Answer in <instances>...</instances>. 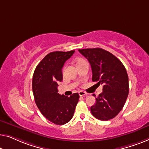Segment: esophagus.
<instances>
[{
  "instance_id": "obj_1",
  "label": "esophagus",
  "mask_w": 149,
  "mask_h": 149,
  "mask_svg": "<svg viewBox=\"0 0 149 149\" xmlns=\"http://www.w3.org/2000/svg\"><path fill=\"white\" fill-rule=\"evenodd\" d=\"M78 93H79V95L80 96L87 95V93H85V92H84V91H79Z\"/></svg>"
}]
</instances>
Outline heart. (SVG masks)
Segmentation results:
<instances>
[{
  "instance_id": "b5f03b06",
  "label": "heart",
  "mask_w": 149,
  "mask_h": 149,
  "mask_svg": "<svg viewBox=\"0 0 149 149\" xmlns=\"http://www.w3.org/2000/svg\"><path fill=\"white\" fill-rule=\"evenodd\" d=\"M84 61V60L82 59V58H78V59H77V60L76 61V64L79 63H80V62H81V61Z\"/></svg>"
}]
</instances>
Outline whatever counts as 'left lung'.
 <instances>
[{
    "mask_svg": "<svg viewBox=\"0 0 149 149\" xmlns=\"http://www.w3.org/2000/svg\"><path fill=\"white\" fill-rule=\"evenodd\" d=\"M88 60L93 81L102 85V93L91 107L93 116L102 121L116 117L122 109L129 93L128 76L124 65L116 56L100 48L79 49ZM94 96H96L93 94Z\"/></svg>",
    "mask_w": 149,
    "mask_h": 149,
    "instance_id": "obj_1",
    "label": "left lung"
}]
</instances>
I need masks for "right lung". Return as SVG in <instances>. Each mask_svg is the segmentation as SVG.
<instances>
[{
	"label": "right lung",
	"mask_w": 149,
	"mask_h": 149,
	"mask_svg": "<svg viewBox=\"0 0 149 149\" xmlns=\"http://www.w3.org/2000/svg\"><path fill=\"white\" fill-rule=\"evenodd\" d=\"M55 51L50 53L39 63L32 79V91L36 104L48 120L56 125H63L74 116L78 102V93L70 97L58 93V82L63 79L65 62L74 53Z\"/></svg>",
	"instance_id": "add662e5"
}]
</instances>
